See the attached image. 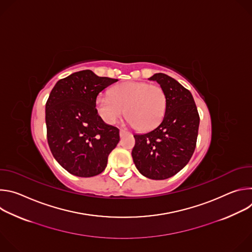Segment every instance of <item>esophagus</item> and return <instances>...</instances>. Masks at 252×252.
I'll return each instance as SVG.
<instances>
[{"instance_id":"obj_1","label":"esophagus","mask_w":252,"mask_h":252,"mask_svg":"<svg viewBox=\"0 0 252 252\" xmlns=\"http://www.w3.org/2000/svg\"><path fill=\"white\" fill-rule=\"evenodd\" d=\"M126 133H127V131H126V129H124V128H121V129H120V135H121V136L125 135Z\"/></svg>"}]
</instances>
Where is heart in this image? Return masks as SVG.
I'll list each match as a JSON object with an SVG mask.
<instances>
[{"label": "heart", "mask_w": 252, "mask_h": 252, "mask_svg": "<svg viewBox=\"0 0 252 252\" xmlns=\"http://www.w3.org/2000/svg\"><path fill=\"white\" fill-rule=\"evenodd\" d=\"M166 104L160 87L143 82L120 84L110 91V96L98 95L95 101L97 114L105 124H116L126 113L129 124L139 130L155 128L164 117Z\"/></svg>", "instance_id": "1"}]
</instances>
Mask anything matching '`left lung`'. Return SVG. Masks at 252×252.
<instances>
[{
	"label": "left lung",
	"instance_id": "1",
	"mask_svg": "<svg viewBox=\"0 0 252 252\" xmlns=\"http://www.w3.org/2000/svg\"><path fill=\"white\" fill-rule=\"evenodd\" d=\"M157 81L166 94L162 122L153 130L134 134L131 156L138 171L151 179H166L182 170L191 158L198 134L199 115L191 93L167 75Z\"/></svg>",
	"mask_w": 252,
	"mask_h": 252
}]
</instances>
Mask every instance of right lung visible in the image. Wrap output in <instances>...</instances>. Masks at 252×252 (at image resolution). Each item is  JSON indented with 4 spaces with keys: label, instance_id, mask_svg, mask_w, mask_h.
<instances>
[{
    "label": "right lung",
    "instance_id": "obj_1",
    "mask_svg": "<svg viewBox=\"0 0 252 252\" xmlns=\"http://www.w3.org/2000/svg\"><path fill=\"white\" fill-rule=\"evenodd\" d=\"M118 82L91 69L60 80L46 103L47 137L56 160L69 173L91 177L102 172L120 141V129L106 125L95 109L97 94Z\"/></svg>",
    "mask_w": 252,
    "mask_h": 252
}]
</instances>
